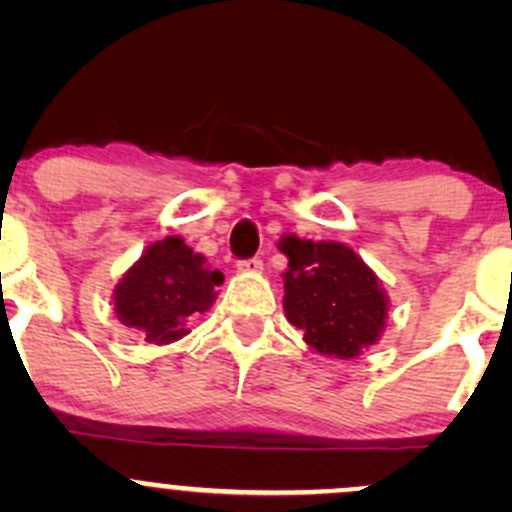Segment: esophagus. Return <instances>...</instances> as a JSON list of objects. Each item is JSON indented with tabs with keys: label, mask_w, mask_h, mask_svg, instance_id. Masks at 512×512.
Listing matches in <instances>:
<instances>
[{
	"label": "esophagus",
	"mask_w": 512,
	"mask_h": 512,
	"mask_svg": "<svg viewBox=\"0 0 512 512\" xmlns=\"http://www.w3.org/2000/svg\"><path fill=\"white\" fill-rule=\"evenodd\" d=\"M237 272H242V275H252V272H260L262 270V260L260 257H250V260H240L235 265Z\"/></svg>",
	"instance_id": "obj_1"
}]
</instances>
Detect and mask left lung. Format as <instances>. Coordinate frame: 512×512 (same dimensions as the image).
Returning a JSON list of instances; mask_svg holds the SVG:
<instances>
[{"mask_svg": "<svg viewBox=\"0 0 512 512\" xmlns=\"http://www.w3.org/2000/svg\"><path fill=\"white\" fill-rule=\"evenodd\" d=\"M285 314L309 349L337 359H356L386 329L389 297L379 277L344 242L285 235Z\"/></svg>", "mask_w": 512, "mask_h": 512, "instance_id": "8db88e82", "label": "left lung"}]
</instances>
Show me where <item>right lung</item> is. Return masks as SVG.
Instances as JSON below:
<instances>
[{
    "label": "right lung",
    "instance_id": "add662e5",
    "mask_svg": "<svg viewBox=\"0 0 512 512\" xmlns=\"http://www.w3.org/2000/svg\"><path fill=\"white\" fill-rule=\"evenodd\" d=\"M223 272L210 270L205 257L183 237L153 242L113 289L121 324L138 329L148 344H170L190 332L188 324L213 307Z\"/></svg>",
    "mask_w": 512,
    "mask_h": 512
}]
</instances>
